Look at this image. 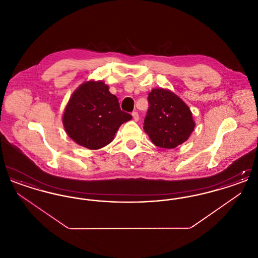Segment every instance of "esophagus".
<instances>
[{
  "label": "esophagus",
  "mask_w": 258,
  "mask_h": 258,
  "mask_svg": "<svg viewBox=\"0 0 258 258\" xmlns=\"http://www.w3.org/2000/svg\"><path fill=\"white\" fill-rule=\"evenodd\" d=\"M132 115H133V117H134V120H135V122H137V121L139 120V115H138V112L134 111Z\"/></svg>",
  "instance_id": "obj_1"
}]
</instances>
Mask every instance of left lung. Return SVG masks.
Wrapping results in <instances>:
<instances>
[{
  "instance_id": "8db88e82",
  "label": "left lung",
  "mask_w": 258,
  "mask_h": 258,
  "mask_svg": "<svg viewBox=\"0 0 258 258\" xmlns=\"http://www.w3.org/2000/svg\"><path fill=\"white\" fill-rule=\"evenodd\" d=\"M144 131L158 147L174 149L187 140L196 123L184 101L168 90L153 89L148 96Z\"/></svg>"
}]
</instances>
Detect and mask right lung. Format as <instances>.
<instances>
[{
    "label": "right lung",
    "instance_id": "add662e5",
    "mask_svg": "<svg viewBox=\"0 0 258 258\" xmlns=\"http://www.w3.org/2000/svg\"><path fill=\"white\" fill-rule=\"evenodd\" d=\"M133 116L120 108L119 100L102 81H88L69 100L62 123L68 135L90 150L106 146L120 125Z\"/></svg>",
    "mask_w": 258,
    "mask_h": 258
}]
</instances>
